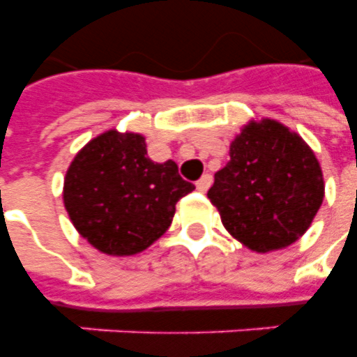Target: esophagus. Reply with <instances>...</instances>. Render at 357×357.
Masks as SVG:
<instances>
[{"instance_id":"1","label":"esophagus","mask_w":357,"mask_h":357,"mask_svg":"<svg viewBox=\"0 0 357 357\" xmlns=\"http://www.w3.org/2000/svg\"><path fill=\"white\" fill-rule=\"evenodd\" d=\"M211 183H213L211 174H206V176H202L200 181L196 183V189L200 190V192H207V189L211 187Z\"/></svg>"}]
</instances>
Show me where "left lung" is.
Segmentation results:
<instances>
[{
	"label": "left lung",
	"mask_w": 357,
	"mask_h": 357,
	"mask_svg": "<svg viewBox=\"0 0 357 357\" xmlns=\"http://www.w3.org/2000/svg\"><path fill=\"white\" fill-rule=\"evenodd\" d=\"M207 198L224 228L252 252L296 243L324 200L321 162L282 122L252 119L229 144V162L215 174Z\"/></svg>",
	"instance_id": "left-lung-1"
}]
</instances>
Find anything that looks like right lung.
Returning a JSON list of instances; mask_svg holds the SVG:
<instances>
[{
  "mask_svg": "<svg viewBox=\"0 0 357 357\" xmlns=\"http://www.w3.org/2000/svg\"><path fill=\"white\" fill-rule=\"evenodd\" d=\"M195 190L178 165L153 162L144 135L107 129L81 148L64 176L63 202L77 234L102 254H140L172 224Z\"/></svg>",
  "mask_w": 357,
  "mask_h": 357,
  "instance_id": "right-lung-1",
  "label": "right lung"
}]
</instances>
